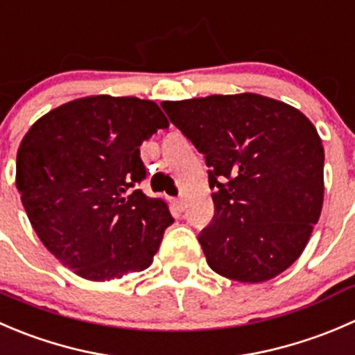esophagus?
<instances>
[{
    "mask_svg": "<svg viewBox=\"0 0 355 355\" xmlns=\"http://www.w3.org/2000/svg\"><path fill=\"white\" fill-rule=\"evenodd\" d=\"M184 198H182V196H179V198H176L174 200V207H176V209L179 210V212H182V210H184Z\"/></svg>",
    "mask_w": 355,
    "mask_h": 355,
    "instance_id": "1",
    "label": "esophagus"
}]
</instances>
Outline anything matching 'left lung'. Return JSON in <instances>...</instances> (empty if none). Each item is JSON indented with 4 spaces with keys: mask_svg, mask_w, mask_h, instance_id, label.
Here are the masks:
<instances>
[{
    "mask_svg": "<svg viewBox=\"0 0 355 355\" xmlns=\"http://www.w3.org/2000/svg\"><path fill=\"white\" fill-rule=\"evenodd\" d=\"M205 155L214 219L198 241L224 278L262 283L304 252L324 198V148L295 107L255 93L164 101Z\"/></svg>",
    "mask_w": 355,
    "mask_h": 355,
    "instance_id": "8db88e82",
    "label": "left lung"
}]
</instances>
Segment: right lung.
<instances>
[{"label": "right lung", "instance_id": "obj_1", "mask_svg": "<svg viewBox=\"0 0 355 355\" xmlns=\"http://www.w3.org/2000/svg\"><path fill=\"white\" fill-rule=\"evenodd\" d=\"M152 100L77 98L37 119L17 152V189L44 247L89 282L150 268L174 223L162 198L132 189L146 176L139 146L167 129Z\"/></svg>", "mask_w": 355, "mask_h": 355}]
</instances>
